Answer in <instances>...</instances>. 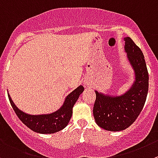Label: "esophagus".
<instances>
[{"mask_svg": "<svg viewBox=\"0 0 158 158\" xmlns=\"http://www.w3.org/2000/svg\"><path fill=\"white\" fill-rule=\"evenodd\" d=\"M84 85H85V87H88V83H87V82H84Z\"/></svg>", "mask_w": 158, "mask_h": 158, "instance_id": "esophagus-1", "label": "esophagus"}]
</instances>
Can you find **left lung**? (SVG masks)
I'll list each match as a JSON object with an SVG mask.
<instances>
[{"label":"left lung","instance_id":"left-lung-1","mask_svg":"<svg viewBox=\"0 0 158 158\" xmlns=\"http://www.w3.org/2000/svg\"><path fill=\"white\" fill-rule=\"evenodd\" d=\"M123 40L127 60L133 70V84L120 95L94 91V121L99 127L112 132L126 130L134 123L145 104L149 87V77L142 51L130 37Z\"/></svg>","mask_w":158,"mask_h":158}]
</instances>
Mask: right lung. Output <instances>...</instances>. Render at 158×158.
Returning <instances> with one entry per match:
<instances>
[{
  "label": "right lung",
  "mask_w": 158,
  "mask_h": 158,
  "mask_svg": "<svg viewBox=\"0 0 158 158\" xmlns=\"http://www.w3.org/2000/svg\"><path fill=\"white\" fill-rule=\"evenodd\" d=\"M84 90V87L80 85L66 97L64 104L58 110L41 115H30L23 112L15 106L8 92L7 95L16 115L26 127L35 133L50 134L60 131L68 125L73 114V106Z\"/></svg>",
  "instance_id": "right-lung-1"
}]
</instances>
